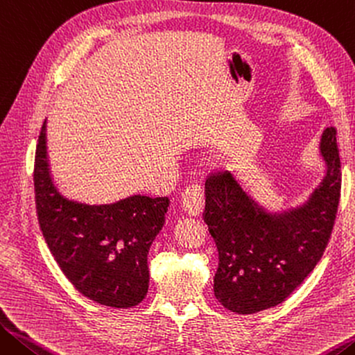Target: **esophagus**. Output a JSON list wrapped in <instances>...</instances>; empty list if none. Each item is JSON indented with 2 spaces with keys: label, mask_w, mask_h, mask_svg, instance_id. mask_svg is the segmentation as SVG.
Masks as SVG:
<instances>
[{
  "label": "esophagus",
  "mask_w": 355,
  "mask_h": 355,
  "mask_svg": "<svg viewBox=\"0 0 355 355\" xmlns=\"http://www.w3.org/2000/svg\"><path fill=\"white\" fill-rule=\"evenodd\" d=\"M182 207L189 216H198L205 207V196L198 184H190L182 191Z\"/></svg>",
  "instance_id": "1"
}]
</instances>
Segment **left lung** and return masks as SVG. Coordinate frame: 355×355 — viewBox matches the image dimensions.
<instances>
[{
    "label": "left lung",
    "instance_id": "8db88e82",
    "mask_svg": "<svg viewBox=\"0 0 355 355\" xmlns=\"http://www.w3.org/2000/svg\"><path fill=\"white\" fill-rule=\"evenodd\" d=\"M325 176L304 205L267 212L231 173L207 178L205 222L218 250L214 294L225 309L252 315L289 297L319 263L332 234L341 190L335 127L321 135Z\"/></svg>",
    "mask_w": 355,
    "mask_h": 355
}]
</instances>
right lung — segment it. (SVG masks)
<instances>
[{
    "label": "right lung",
    "mask_w": 355,
    "mask_h": 355,
    "mask_svg": "<svg viewBox=\"0 0 355 355\" xmlns=\"http://www.w3.org/2000/svg\"><path fill=\"white\" fill-rule=\"evenodd\" d=\"M46 125L34 159L40 231L62 274L97 304L129 309L146 297L148 253L165 223L170 200L133 195L113 205L67 200L55 187L46 159Z\"/></svg>",
    "instance_id": "add662e5"
}]
</instances>
